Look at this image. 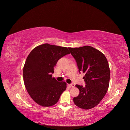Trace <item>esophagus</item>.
<instances>
[{
    "instance_id": "esophagus-1",
    "label": "esophagus",
    "mask_w": 130,
    "mask_h": 130,
    "mask_svg": "<svg viewBox=\"0 0 130 130\" xmlns=\"http://www.w3.org/2000/svg\"><path fill=\"white\" fill-rule=\"evenodd\" d=\"M69 86H71V87H75V84H73V83H72V84H69Z\"/></svg>"
}]
</instances>
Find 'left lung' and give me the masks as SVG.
<instances>
[{"instance_id": "1", "label": "left lung", "mask_w": 130, "mask_h": 130, "mask_svg": "<svg viewBox=\"0 0 130 130\" xmlns=\"http://www.w3.org/2000/svg\"><path fill=\"white\" fill-rule=\"evenodd\" d=\"M69 49L75 59L79 72L85 73V87L76 85L78 96L74 98V104L84 110L98 105L105 95L110 83V70L104 55L90 46Z\"/></svg>"}]
</instances>
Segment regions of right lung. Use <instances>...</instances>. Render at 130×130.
Instances as JSON below:
<instances>
[{
	"label": "right lung",
	"instance_id": "obj_1",
	"mask_svg": "<svg viewBox=\"0 0 130 130\" xmlns=\"http://www.w3.org/2000/svg\"><path fill=\"white\" fill-rule=\"evenodd\" d=\"M70 53L66 47L44 44L34 48L28 55L23 69L24 82L37 104L44 107L53 106L66 89L65 82L57 81L52 74L57 61Z\"/></svg>",
	"mask_w": 130,
	"mask_h": 130
}]
</instances>
